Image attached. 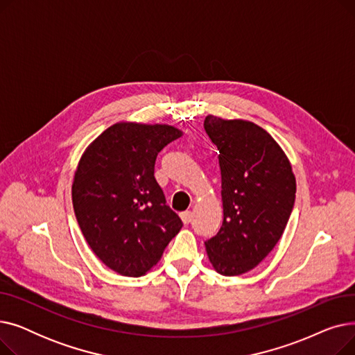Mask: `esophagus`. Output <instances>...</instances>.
<instances>
[{
    "mask_svg": "<svg viewBox=\"0 0 355 355\" xmlns=\"http://www.w3.org/2000/svg\"><path fill=\"white\" fill-rule=\"evenodd\" d=\"M180 217H181L184 225H189V223L193 220V213L191 211H184V213L180 214Z\"/></svg>",
    "mask_w": 355,
    "mask_h": 355,
    "instance_id": "34e87169",
    "label": "esophagus"
}]
</instances>
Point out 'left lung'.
I'll return each instance as SVG.
<instances>
[{
  "label": "left lung",
  "instance_id": "obj_1",
  "mask_svg": "<svg viewBox=\"0 0 355 355\" xmlns=\"http://www.w3.org/2000/svg\"><path fill=\"white\" fill-rule=\"evenodd\" d=\"M218 149L223 225L206 250L214 270L237 276L254 269L282 237L293 209L296 181L284 149L259 125L204 119Z\"/></svg>",
  "mask_w": 355,
  "mask_h": 355
}]
</instances>
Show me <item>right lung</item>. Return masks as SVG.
Instances as JSON below:
<instances>
[{"mask_svg":"<svg viewBox=\"0 0 355 355\" xmlns=\"http://www.w3.org/2000/svg\"><path fill=\"white\" fill-rule=\"evenodd\" d=\"M181 135L165 123L118 122L78 164L71 200L80 230L93 253L122 276L151 270L182 227L154 177L158 153Z\"/></svg>","mask_w":355,"mask_h":355,"instance_id":"add662e5","label":"right lung"}]
</instances>
